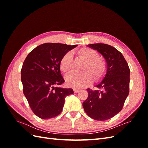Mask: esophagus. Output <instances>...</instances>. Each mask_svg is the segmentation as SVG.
<instances>
[{
	"mask_svg": "<svg viewBox=\"0 0 148 148\" xmlns=\"http://www.w3.org/2000/svg\"><path fill=\"white\" fill-rule=\"evenodd\" d=\"M80 90L79 89H76V88H74L73 89V91H74V92L75 93H77L78 92H79Z\"/></svg>",
	"mask_w": 148,
	"mask_h": 148,
	"instance_id": "esophagus-1",
	"label": "esophagus"
}]
</instances>
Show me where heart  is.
Here are the masks:
<instances>
[{
  "mask_svg": "<svg viewBox=\"0 0 148 148\" xmlns=\"http://www.w3.org/2000/svg\"><path fill=\"white\" fill-rule=\"evenodd\" d=\"M78 56L86 61L83 73H72L66 77V82L69 86L80 89L90 85L93 81L101 80L107 72L106 62L99 59V54L96 51L89 47L80 49ZM60 69L64 73H69L73 69V56L70 52H66L60 61Z\"/></svg>",
  "mask_w": 148,
  "mask_h": 148,
  "instance_id": "heart-1",
  "label": "heart"
}]
</instances>
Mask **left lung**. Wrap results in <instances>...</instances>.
<instances>
[{
    "mask_svg": "<svg viewBox=\"0 0 148 148\" xmlns=\"http://www.w3.org/2000/svg\"><path fill=\"white\" fill-rule=\"evenodd\" d=\"M99 52L107 64V72L96 90L87 89L88 97L83 103L85 112L96 120L112 118L122 110L129 94L130 69L122 53L108 44L87 46Z\"/></svg>",
    "mask_w": 148,
    "mask_h": 148,
    "instance_id": "8db88e82",
    "label": "left lung"
}]
</instances>
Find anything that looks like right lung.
Segmentation results:
<instances>
[{"label": "right lung", "mask_w": 148, "mask_h": 148, "mask_svg": "<svg viewBox=\"0 0 148 148\" xmlns=\"http://www.w3.org/2000/svg\"><path fill=\"white\" fill-rule=\"evenodd\" d=\"M78 45L44 43L31 51L21 70L23 93L33 113L42 119L59 115L66 96L73 93L71 88L55 87L65 80L60 70L63 56Z\"/></svg>", "instance_id": "add662e5"}]
</instances>
